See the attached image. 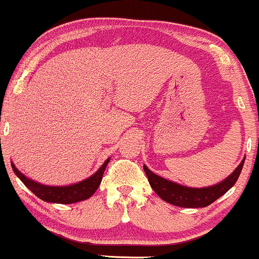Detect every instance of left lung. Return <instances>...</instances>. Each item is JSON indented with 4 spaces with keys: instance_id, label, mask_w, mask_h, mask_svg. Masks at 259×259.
Instances as JSON below:
<instances>
[{
    "instance_id": "obj_1",
    "label": "left lung",
    "mask_w": 259,
    "mask_h": 259,
    "mask_svg": "<svg viewBox=\"0 0 259 259\" xmlns=\"http://www.w3.org/2000/svg\"><path fill=\"white\" fill-rule=\"evenodd\" d=\"M243 164H245V159L240 162L239 166L235 168L234 172L226 177L224 181L214 186L202 188L186 187V186L177 184V182L168 181L164 177L155 175L145 165L143 168L150 187L162 200L181 208H204L215 202L218 198H220L223 194H225L232 186L236 184Z\"/></svg>"
}]
</instances>
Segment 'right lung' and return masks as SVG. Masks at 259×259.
<instances>
[{
	"label": "right lung",
	"instance_id": "1",
	"mask_svg": "<svg viewBox=\"0 0 259 259\" xmlns=\"http://www.w3.org/2000/svg\"><path fill=\"white\" fill-rule=\"evenodd\" d=\"M110 158L106 159V161L101 165L100 168L88 179L78 182V184L69 185V186H46L41 185L39 182H35L34 180L28 179L27 176L23 175L22 172L14 166L13 162L12 168L17 176L19 177L20 181L23 182L29 190L31 191L36 197L40 199L45 200L49 203H60V204H72V203L80 202V200L88 199L95 193L103 180L104 171L109 164Z\"/></svg>",
	"mask_w": 259,
	"mask_h": 259
}]
</instances>
